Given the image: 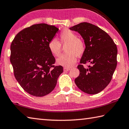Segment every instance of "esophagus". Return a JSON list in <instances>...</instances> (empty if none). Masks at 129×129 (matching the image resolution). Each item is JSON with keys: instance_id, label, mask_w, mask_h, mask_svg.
Returning <instances> with one entry per match:
<instances>
[{"instance_id": "1", "label": "esophagus", "mask_w": 129, "mask_h": 129, "mask_svg": "<svg viewBox=\"0 0 129 129\" xmlns=\"http://www.w3.org/2000/svg\"><path fill=\"white\" fill-rule=\"evenodd\" d=\"M69 70H70V68H66V67H64V68L63 69V71H64V72L69 71Z\"/></svg>"}]
</instances>
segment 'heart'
Masks as SVG:
<instances>
[{"instance_id": "b5f03b06", "label": "heart", "mask_w": 129, "mask_h": 129, "mask_svg": "<svg viewBox=\"0 0 129 129\" xmlns=\"http://www.w3.org/2000/svg\"><path fill=\"white\" fill-rule=\"evenodd\" d=\"M60 42L55 38L50 40L47 44V47L50 53L54 56L60 54L62 45H66L65 51L67 53L62 54L57 59L59 65L66 68H70L75 64L76 62V55L81 56L84 53L85 47L82 40L78 38L77 35L69 29H64L60 35Z\"/></svg>"}]
</instances>
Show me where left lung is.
Here are the masks:
<instances>
[{
	"label": "left lung",
	"instance_id": "left-lung-1",
	"mask_svg": "<svg viewBox=\"0 0 129 129\" xmlns=\"http://www.w3.org/2000/svg\"><path fill=\"white\" fill-rule=\"evenodd\" d=\"M80 34L84 40L85 50L78 66L80 74L75 83L81 91L97 94L109 84L116 68L117 48L107 33L94 25L81 22L70 28ZM92 64L87 69L83 64Z\"/></svg>",
	"mask_w": 129,
	"mask_h": 129
}]
</instances>
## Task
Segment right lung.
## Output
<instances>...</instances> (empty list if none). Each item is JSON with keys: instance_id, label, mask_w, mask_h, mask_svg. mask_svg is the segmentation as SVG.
Returning a JSON list of instances; mask_svg holds the SVG:
<instances>
[{"instance_id": "add662e5", "label": "right lung", "mask_w": 129, "mask_h": 129, "mask_svg": "<svg viewBox=\"0 0 129 129\" xmlns=\"http://www.w3.org/2000/svg\"><path fill=\"white\" fill-rule=\"evenodd\" d=\"M58 30L46 24H34L18 33L11 43L10 61L15 77L31 95L50 93L63 73L62 66L54 65L55 58L47 47Z\"/></svg>"}]
</instances>
